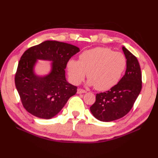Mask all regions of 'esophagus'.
Instances as JSON below:
<instances>
[{"label":"esophagus","mask_w":158,"mask_h":158,"mask_svg":"<svg viewBox=\"0 0 158 158\" xmlns=\"http://www.w3.org/2000/svg\"><path fill=\"white\" fill-rule=\"evenodd\" d=\"M86 93V91L84 89H77V93H78V94H81V93Z\"/></svg>","instance_id":"1"}]
</instances>
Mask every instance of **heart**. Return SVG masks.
I'll use <instances>...</instances> for the list:
<instances>
[{
	"label": "heart",
	"mask_w": 158,
	"mask_h": 158,
	"mask_svg": "<svg viewBox=\"0 0 158 158\" xmlns=\"http://www.w3.org/2000/svg\"><path fill=\"white\" fill-rule=\"evenodd\" d=\"M126 65L123 53L108 48L95 47L80 53L79 60H69L67 68L74 84H80L88 72V85L95 86L99 90H107L118 83Z\"/></svg>",
	"instance_id": "1"
}]
</instances>
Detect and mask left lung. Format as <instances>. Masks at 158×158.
<instances>
[{"instance_id":"8db88e82","label":"left lung","mask_w":158,"mask_h":158,"mask_svg":"<svg viewBox=\"0 0 158 158\" xmlns=\"http://www.w3.org/2000/svg\"><path fill=\"white\" fill-rule=\"evenodd\" d=\"M126 71L118 83L108 91L96 94L90 112L100 121H116L125 116L132 108L141 90V73L137 58L125 47Z\"/></svg>"}]
</instances>
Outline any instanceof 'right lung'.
<instances>
[{
	"label": "right lung",
	"mask_w": 158,
	"mask_h": 158,
	"mask_svg": "<svg viewBox=\"0 0 158 158\" xmlns=\"http://www.w3.org/2000/svg\"><path fill=\"white\" fill-rule=\"evenodd\" d=\"M80 51L73 44L45 41L23 53L15 74V85L26 110L33 116L51 119L76 94L77 87L66 80L67 63ZM38 60L51 61L50 72L38 76L34 68Z\"/></svg>",
	"instance_id": "1"
}]
</instances>
